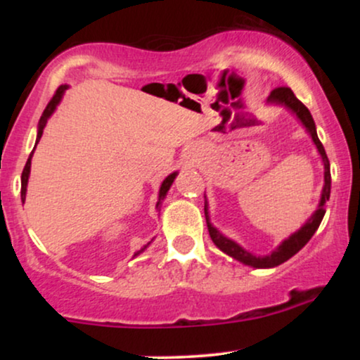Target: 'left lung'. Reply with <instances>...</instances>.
<instances>
[{"instance_id":"8db88e82","label":"left lung","mask_w":360,"mask_h":360,"mask_svg":"<svg viewBox=\"0 0 360 360\" xmlns=\"http://www.w3.org/2000/svg\"><path fill=\"white\" fill-rule=\"evenodd\" d=\"M267 103H269V105L284 106V108L291 111V113L300 120L301 125L307 128V131L309 134V137H311L313 143L316 146L318 154H320V157H321V162H323V169H325L323 181L325 183H323V189H321V196H320V201H318L315 213H313L311 217L304 221V225L301 226L300 230H296L295 233H291L288 238H284V240L281 242L269 255H254L252 252L243 249L240 243L232 240V238L225 237L220 230L214 229V226L212 225V221H210L208 201L205 200L206 225H208L210 237H212L214 245H217L221 252H225L226 255H230L232 259L245 264V266L254 267V269H271V267L279 266V264L286 262L288 259H291L295 254H298V252L303 249L304 245H307V243L309 242V238L315 235L321 220H323L325 203L330 200V188H332V176H330L328 157H326L325 148H323V146H321L320 139H318L315 122H313V117H311V113H309V110L298 100V98L295 96V93H292L289 88H276L269 94V98H267Z\"/></svg>"}]
</instances>
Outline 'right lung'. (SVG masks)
I'll list each match as a JSON object with an SVG mask.
<instances>
[{"label":"right lung","instance_id":"right-lung-1","mask_svg":"<svg viewBox=\"0 0 360 360\" xmlns=\"http://www.w3.org/2000/svg\"><path fill=\"white\" fill-rule=\"evenodd\" d=\"M68 88H69L68 84H62V86H59V88H57V91H56V94H53L52 100L49 101L47 108L44 110L42 117H40V122H39V130H37V140H35V146H37V143H39L40 137H42L44 128H45V125H47V120L51 118L52 115H53V111L57 110V106H59V103L62 101V96H64V93H65V91H68ZM34 150H35V147H34ZM34 150H32L30 157H28L27 164H25V169H23V172H22V201H23V203H25V196H27V184H28V177H30L32 155H34ZM176 176H177V171H176V172H172V174H169V176L166 177V179L162 181V184H160V188H159V201H157V205H155V208H157V210H160V203H162V200H164V198H166L167 191H169V189H171V186H172V183H174ZM148 245H150V242H148L147 245H143L142 249H140V250L135 252L134 257H137L139 254H142V252L146 250Z\"/></svg>","mask_w":360,"mask_h":360}]
</instances>
